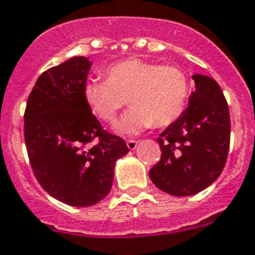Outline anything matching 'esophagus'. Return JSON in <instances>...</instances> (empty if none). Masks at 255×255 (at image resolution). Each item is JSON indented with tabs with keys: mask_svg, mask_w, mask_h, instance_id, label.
Returning a JSON list of instances; mask_svg holds the SVG:
<instances>
[{
	"mask_svg": "<svg viewBox=\"0 0 255 255\" xmlns=\"http://www.w3.org/2000/svg\"><path fill=\"white\" fill-rule=\"evenodd\" d=\"M137 144L138 141H136V140H128L127 141V146L129 150H134V149L137 148Z\"/></svg>",
	"mask_w": 255,
	"mask_h": 255,
	"instance_id": "obj_1",
	"label": "esophagus"
}]
</instances>
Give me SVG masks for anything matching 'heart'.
<instances>
[{
  "instance_id": "obj_1",
  "label": "heart",
  "mask_w": 255,
  "mask_h": 255,
  "mask_svg": "<svg viewBox=\"0 0 255 255\" xmlns=\"http://www.w3.org/2000/svg\"><path fill=\"white\" fill-rule=\"evenodd\" d=\"M106 81L92 80L84 88L89 109L106 123H114L128 103L132 109L117 124L122 134H136L167 127L185 113L190 80L175 65H160L142 59H127L105 70Z\"/></svg>"
}]
</instances>
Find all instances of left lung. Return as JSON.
Returning <instances> with one entry per match:
<instances>
[{"instance_id":"obj_1","label":"left lung","mask_w":255,"mask_h":255,"mask_svg":"<svg viewBox=\"0 0 255 255\" xmlns=\"http://www.w3.org/2000/svg\"><path fill=\"white\" fill-rule=\"evenodd\" d=\"M188 107L157 141L161 160L149 171L152 182L174 196H190L216 181L225 166L231 141L227 99L216 81L194 74Z\"/></svg>"}]
</instances>
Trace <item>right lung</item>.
I'll use <instances>...</instances> for the list:
<instances>
[{
	"label": "right lung",
	"instance_id": "add662e5",
	"mask_svg": "<svg viewBox=\"0 0 255 255\" xmlns=\"http://www.w3.org/2000/svg\"><path fill=\"white\" fill-rule=\"evenodd\" d=\"M90 68L92 61L76 56L41 73L24 111V141L35 177L49 195L73 207L105 199L115 162L129 152L123 138L103 131L85 101Z\"/></svg>",
	"mask_w": 255,
	"mask_h": 255
}]
</instances>
